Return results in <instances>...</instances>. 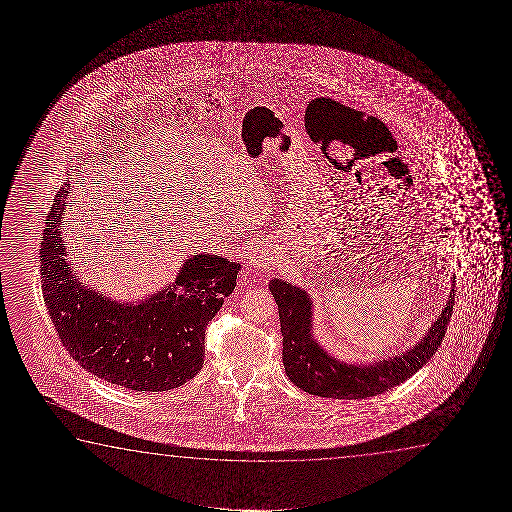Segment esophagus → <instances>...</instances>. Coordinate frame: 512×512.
<instances>
[{
	"instance_id": "obj_1",
	"label": "esophagus",
	"mask_w": 512,
	"mask_h": 512,
	"mask_svg": "<svg viewBox=\"0 0 512 512\" xmlns=\"http://www.w3.org/2000/svg\"><path fill=\"white\" fill-rule=\"evenodd\" d=\"M271 264H273V255L264 248H255V250L248 253V266L262 269V267H269Z\"/></svg>"
}]
</instances>
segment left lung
<instances>
[{"mask_svg": "<svg viewBox=\"0 0 512 512\" xmlns=\"http://www.w3.org/2000/svg\"><path fill=\"white\" fill-rule=\"evenodd\" d=\"M269 290L280 313L288 379L304 392L327 399H367L411 378L439 350L455 306L453 285L437 322L413 348L369 364H346L323 350L313 337V301L306 290L278 278L269 283Z\"/></svg>", "mask_w": 512, "mask_h": 512, "instance_id": "8db88e82", "label": "left lung"}]
</instances>
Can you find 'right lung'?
<instances>
[{
    "label": "right lung",
    "instance_id": "add662e5",
    "mask_svg": "<svg viewBox=\"0 0 512 512\" xmlns=\"http://www.w3.org/2000/svg\"><path fill=\"white\" fill-rule=\"evenodd\" d=\"M66 180L56 194L40 246L45 306L70 357L85 371L136 392H166L204 364V332L238 280V262L199 253L175 283L138 304L112 301L78 281L61 238Z\"/></svg>",
    "mask_w": 512,
    "mask_h": 512
}]
</instances>
